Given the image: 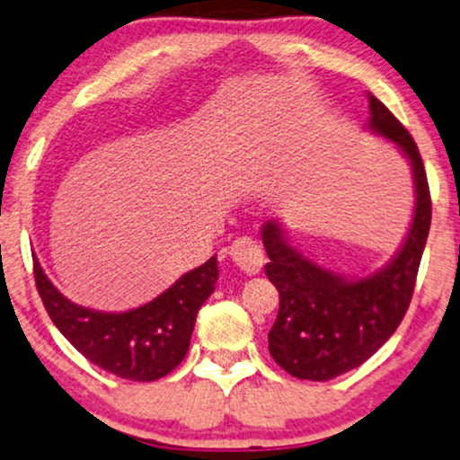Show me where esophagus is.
Here are the masks:
<instances>
[{
	"instance_id": "esophagus-1",
	"label": "esophagus",
	"mask_w": 460,
	"mask_h": 460,
	"mask_svg": "<svg viewBox=\"0 0 460 460\" xmlns=\"http://www.w3.org/2000/svg\"><path fill=\"white\" fill-rule=\"evenodd\" d=\"M229 257L234 263L240 267L243 273H259L263 267V250H261L259 242H254L252 237H240L229 246Z\"/></svg>"
}]
</instances>
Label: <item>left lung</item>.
Wrapping results in <instances>:
<instances>
[{"label":"left lung","instance_id":"1","mask_svg":"<svg viewBox=\"0 0 460 460\" xmlns=\"http://www.w3.org/2000/svg\"><path fill=\"white\" fill-rule=\"evenodd\" d=\"M369 129L391 139L411 165L416 208L403 246L380 271L348 280L290 246L276 220L263 225L265 273L280 293L270 354L299 380L327 382L363 365L397 331L408 312L431 226V195L410 131L369 95Z\"/></svg>","mask_w":460,"mask_h":460}]
</instances>
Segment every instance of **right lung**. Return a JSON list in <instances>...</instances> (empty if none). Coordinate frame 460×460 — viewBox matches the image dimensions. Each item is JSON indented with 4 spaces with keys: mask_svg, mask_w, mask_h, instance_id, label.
<instances>
[{
    "mask_svg": "<svg viewBox=\"0 0 460 460\" xmlns=\"http://www.w3.org/2000/svg\"><path fill=\"white\" fill-rule=\"evenodd\" d=\"M33 276L55 327L93 365L133 382H153L182 363L199 307L214 293L217 257L178 278L165 293L136 307L110 314L75 305L52 287L38 259Z\"/></svg>",
    "mask_w": 460,
    "mask_h": 460,
    "instance_id": "obj_1",
    "label": "right lung"
}]
</instances>
